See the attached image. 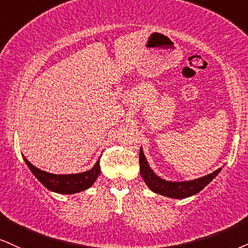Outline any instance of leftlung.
I'll use <instances>...</instances> for the list:
<instances>
[{
  "instance_id": "obj_1",
  "label": "left lung",
  "mask_w": 248,
  "mask_h": 248,
  "mask_svg": "<svg viewBox=\"0 0 248 248\" xmlns=\"http://www.w3.org/2000/svg\"><path fill=\"white\" fill-rule=\"evenodd\" d=\"M139 163L140 173H141V177L145 180L148 187L153 192H155V193L166 195V197L173 199H184L199 193L221 171V168H219V169L214 171L210 175H207L194 180H189V182H167V180L160 178V177H157L153 172V170L148 166L147 161H146V157L143 155L141 148H140L139 153Z\"/></svg>"
}]
</instances>
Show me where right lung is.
Returning <instances> with one entry per match:
<instances>
[{
	"label": "right lung",
	"instance_id": "add662e5",
	"mask_svg": "<svg viewBox=\"0 0 248 248\" xmlns=\"http://www.w3.org/2000/svg\"><path fill=\"white\" fill-rule=\"evenodd\" d=\"M24 160L33 175L39 179L42 185L50 191L61 194H73L90 188L96 180L97 176L100 175V161H97L91 170L85 171V172L75 173V175H53V173H48L35 168L25 157Z\"/></svg>",
	"mask_w": 248,
	"mask_h": 248
}]
</instances>
